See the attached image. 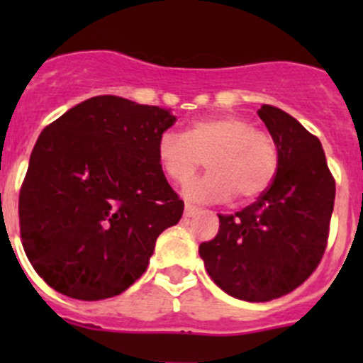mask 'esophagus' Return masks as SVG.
<instances>
[{
  "mask_svg": "<svg viewBox=\"0 0 363 363\" xmlns=\"http://www.w3.org/2000/svg\"><path fill=\"white\" fill-rule=\"evenodd\" d=\"M196 212H199V207H196V205L186 203V207H184V216H186V218H191V216L196 214Z\"/></svg>",
  "mask_w": 363,
  "mask_h": 363,
  "instance_id": "1",
  "label": "esophagus"
}]
</instances>
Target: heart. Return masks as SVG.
<instances>
[{
	"label": "heart",
	"mask_w": 363,
	"mask_h": 363,
	"mask_svg": "<svg viewBox=\"0 0 363 363\" xmlns=\"http://www.w3.org/2000/svg\"><path fill=\"white\" fill-rule=\"evenodd\" d=\"M156 155L164 174L186 184L202 167L208 172L184 188L195 202H251L269 189L279 170V147L272 135L233 113L202 117L184 135L167 130L160 135Z\"/></svg>",
	"instance_id": "b5f03b06"
}]
</instances>
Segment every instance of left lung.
I'll return each mask as SVG.
<instances>
[{
    "label": "left lung",
    "mask_w": 363,
    "mask_h": 363,
    "mask_svg": "<svg viewBox=\"0 0 363 363\" xmlns=\"http://www.w3.org/2000/svg\"><path fill=\"white\" fill-rule=\"evenodd\" d=\"M258 116L279 147L276 179L242 211L218 214V235L199 247L212 281L247 302L279 298L309 279L327 250L335 200L318 137L272 105Z\"/></svg>",
    "instance_id": "1"
}]
</instances>
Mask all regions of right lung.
Wrapping results in <instances>:
<instances>
[{
	"label": "right lung",
	"mask_w": 363,
	"mask_h": 363,
	"mask_svg": "<svg viewBox=\"0 0 363 363\" xmlns=\"http://www.w3.org/2000/svg\"><path fill=\"white\" fill-rule=\"evenodd\" d=\"M175 117L94 96L40 133L19 193L21 240L49 286L79 300L123 294L147 270L158 235L182 218L156 145Z\"/></svg>",
	"instance_id": "right-lung-1"
}]
</instances>
